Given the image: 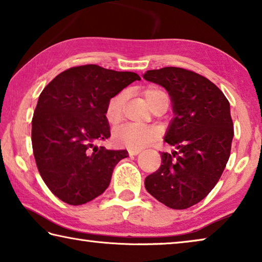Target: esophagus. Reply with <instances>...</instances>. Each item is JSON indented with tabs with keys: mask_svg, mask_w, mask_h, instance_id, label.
Masks as SVG:
<instances>
[{
	"mask_svg": "<svg viewBox=\"0 0 262 262\" xmlns=\"http://www.w3.org/2000/svg\"><path fill=\"white\" fill-rule=\"evenodd\" d=\"M140 152H141V149H129L128 150L129 156H136V155H139Z\"/></svg>",
	"mask_w": 262,
	"mask_h": 262,
	"instance_id": "1",
	"label": "esophagus"
}]
</instances>
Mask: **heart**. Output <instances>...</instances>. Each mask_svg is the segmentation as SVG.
<instances>
[{
	"label": "heart",
	"mask_w": 262,
	"mask_h": 262,
	"mask_svg": "<svg viewBox=\"0 0 262 262\" xmlns=\"http://www.w3.org/2000/svg\"><path fill=\"white\" fill-rule=\"evenodd\" d=\"M165 95V92L157 86H149L143 91V96L150 107L159 97ZM125 95L118 94L110 99L106 106V119L111 125H117L122 118ZM157 137V130L147 126L126 125L117 128L112 134L114 144L119 147L129 149H141L151 143Z\"/></svg>",
	"instance_id": "heart-1"
}]
</instances>
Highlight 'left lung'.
<instances>
[{
  "label": "left lung",
  "mask_w": 262,
  "mask_h": 262,
  "mask_svg": "<svg viewBox=\"0 0 262 262\" xmlns=\"http://www.w3.org/2000/svg\"><path fill=\"white\" fill-rule=\"evenodd\" d=\"M144 79L166 89L174 118L164 141L176 147L162 152V165L144 180L145 189L172 209L203 200L223 173L233 139L230 104L209 79L190 70H148Z\"/></svg>",
  "instance_id": "8db88e82"
}]
</instances>
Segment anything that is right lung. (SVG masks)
Listing matches in <instances>:
<instances>
[{"mask_svg":"<svg viewBox=\"0 0 262 262\" xmlns=\"http://www.w3.org/2000/svg\"><path fill=\"white\" fill-rule=\"evenodd\" d=\"M139 75L97 64L69 68L47 84L32 118V148L38 171L51 192L79 206L108 187L114 166L127 150L97 147L111 136L110 99Z\"/></svg>","mask_w":262,"mask_h":262,"instance_id":"1","label":"right lung"}]
</instances>
